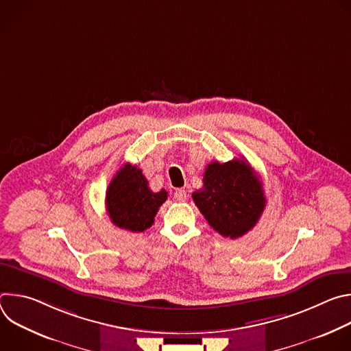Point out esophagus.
I'll return each mask as SVG.
<instances>
[{"mask_svg": "<svg viewBox=\"0 0 351 351\" xmlns=\"http://www.w3.org/2000/svg\"><path fill=\"white\" fill-rule=\"evenodd\" d=\"M173 198L176 199V202H186L187 198V193L184 189H176L175 193H173Z\"/></svg>", "mask_w": 351, "mask_h": 351, "instance_id": "esophagus-1", "label": "esophagus"}]
</instances>
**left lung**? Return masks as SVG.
<instances>
[{"label": "left lung", "instance_id": "left-lung-1", "mask_svg": "<svg viewBox=\"0 0 351 351\" xmlns=\"http://www.w3.org/2000/svg\"><path fill=\"white\" fill-rule=\"evenodd\" d=\"M203 183L191 197L214 230L237 239L256 226L267 199L263 182L244 158L225 164L213 161Z\"/></svg>", "mask_w": 351, "mask_h": 351}]
</instances>
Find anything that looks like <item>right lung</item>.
I'll list each match as a JSON object with an SVG mask.
<instances>
[{
  "instance_id": "1",
  "label": "right lung",
  "mask_w": 351,
  "mask_h": 351,
  "mask_svg": "<svg viewBox=\"0 0 351 351\" xmlns=\"http://www.w3.org/2000/svg\"><path fill=\"white\" fill-rule=\"evenodd\" d=\"M167 190H149L145 176L136 165L125 164L111 180L106 204L112 223L130 232H143L154 223L158 208L165 203Z\"/></svg>"
}]
</instances>
